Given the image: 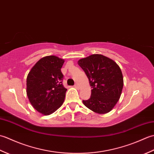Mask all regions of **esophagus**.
Listing matches in <instances>:
<instances>
[{"label": "esophagus", "instance_id": "obj_1", "mask_svg": "<svg viewBox=\"0 0 154 154\" xmlns=\"http://www.w3.org/2000/svg\"><path fill=\"white\" fill-rule=\"evenodd\" d=\"M74 87H75V88H76L77 89H79V85H78V84H77V83L75 85Z\"/></svg>", "mask_w": 154, "mask_h": 154}]
</instances>
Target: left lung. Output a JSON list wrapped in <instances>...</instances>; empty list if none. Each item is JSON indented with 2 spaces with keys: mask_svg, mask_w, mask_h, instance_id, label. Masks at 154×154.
Instances as JSON below:
<instances>
[{
  "mask_svg": "<svg viewBox=\"0 0 154 154\" xmlns=\"http://www.w3.org/2000/svg\"><path fill=\"white\" fill-rule=\"evenodd\" d=\"M78 65L87 75L92 88L90 99L83 100L85 106L98 114L110 112L119 101L123 88L120 67L112 60L100 54L81 59Z\"/></svg>",
  "mask_w": 154,
  "mask_h": 154,
  "instance_id": "8db88e82",
  "label": "left lung"
}]
</instances>
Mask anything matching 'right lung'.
<instances>
[{"label": "right lung", "mask_w": 154, "mask_h": 154, "mask_svg": "<svg viewBox=\"0 0 154 154\" xmlns=\"http://www.w3.org/2000/svg\"><path fill=\"white\" fill-rule=\"evenodd\" d=\"M64 60L55 55L40 59L27 76L26 93L30 103L39 112L49 115L60 108L67 89L62 84L61 71Z\"/></svg>", "instance_id": "obj_1"}]
</instances>
